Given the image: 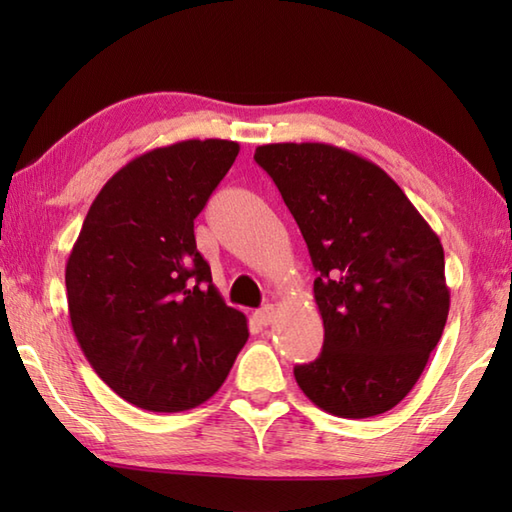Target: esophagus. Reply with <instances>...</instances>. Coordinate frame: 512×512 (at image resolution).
I'll return each instance as SVG.
<instances>
[{"label": "esophagus", "instance_id": "esophagus-1", "mask_svg": "<svg viewBox=\"0 0 512 512\" xmlns=\"http://www.w3.org/2000/svg\"><path fill=\"white\" fill-rule=\"evenodd\" d=\"M255 319L259 325H270L277 319V308L275 306H266L262 310L255 312Z\"/></svg>", "mask_w": 512, "mask_h": 512}]
</instances>
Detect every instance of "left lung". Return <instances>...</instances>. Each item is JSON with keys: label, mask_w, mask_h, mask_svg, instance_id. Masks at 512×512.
I'll return each mask as SVG.
<instances>
[{"label": "left lung", "mask_w": 512, "mask_h": 512, "mask_svg": "<svg viewBox=\"0 0 512 512\" xmlns=\"http://www.w3.org/2000/svg\"><path fill=\"white\" fill-rule=\"evenodd\" d=\"M255 160L306 239L323 319L317 361L295 378L339 418H372L405 398L449 317L440 237L374 162L325 143H275Z\"/></svg>", "instance_id": "obj_1"}]
</instances>
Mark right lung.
Instances as JSON below:
<instances>
[{"instance_id":"obj_1","label":"right lung","mask_w":512,"mask_h":512,"mask_svg":"<svg viewBox=\"0 0 512 512\" xmlns=\"http://www.w3.org/2000/svg\"><path fill=\"white\" fill-rule=\"evenodd\" d=\"M239 154L206 138L151 149L96 195L65 266L76 341L107 387L173 413L209 400L248 339L198 253L193 220Z\"/></svg>"}]
</instances>
